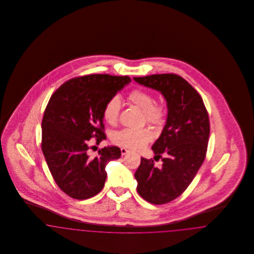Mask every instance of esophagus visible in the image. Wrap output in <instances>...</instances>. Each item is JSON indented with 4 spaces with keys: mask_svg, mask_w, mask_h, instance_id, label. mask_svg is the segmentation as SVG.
<instances>
[{
    "mask_svg": "<svg viewBox=\"0 0 254 254\" xmlns=\"http://www.w3.org/2000/svg\"><path fill=\"white\" fill-rule=\"evenodd\" d=\"M130 151L128 150V149H127V148H125V147H122L121 148V153L122 155H126V154H127V153H129Z\"/></svg>",
    "mask_w": 254,
    "mask_h": 254,
    "instance_id": "1",
    "label": "esophagus"
}]
</instances>
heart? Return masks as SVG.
<instances>
[{"label":"heart","instance_id":"heart-1","mask_svg":"<svg viewBox=\"0 0 254 254\" xmlns=\"http://www.w3.org/2000/svg\"><path fill=\"white\" fill-rule=\"evenodd\" d=\"M127 101L143 111L145 121L152 125H161L165 121L166 109L161 104H153V97L147 91L134 89L127 95ZM121 109V100L118 96L110 98L103 109V117L109 125H115ZM153 139L150 129L124 128L112 136L114 144L129 149H141Z\"/></svg>","mask_w":254,"mask_h":254}]
</instances>
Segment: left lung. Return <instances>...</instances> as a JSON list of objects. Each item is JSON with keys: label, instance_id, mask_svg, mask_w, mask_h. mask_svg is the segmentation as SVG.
I'll return each instance as SVG.
<instances>
[{"label": "left lung", "instance_id": "8db88e82", "mask_svg": "<svg viewBox=\"0 0 254 254\" xmlns=\"http://www.w3.org/2000/svg\"><path fill=\"white\" fill-rule=\"evenodd\" d=\"M135 82L162 93L167 101L166 126L152 145L154 159L141 158L135 172L137 191L145 201L163 205L179 197L202 166L209 137V119L202 97L181 76L153 74L134 77ZM164 157L163 158L162 156Z\"/></svg>", "mask_w": 254, "mask_h": 254}]
</instances>
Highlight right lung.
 Wrapping results in <instances>:
<instances>
[{"instance_id":"obj_1","label":"right lung","mask_w":254,"mask_h":254,"mask_svg":"<svg viewBox=\"0 0 254 254\" xmlns=\"http://www.w3.org/2000/svg\"><path fill=\"white\" fill-rule=\"evenodd\" d=\"M130 82L128 76L90 74L68 80L50 97L42 121V150L54 181L71 198L99 193L107 179L106 166L121 156L118 146H105L95 158L87 152L91 138L96 145L107 139L105 105Z\"/></svg>"}]
</instances>
